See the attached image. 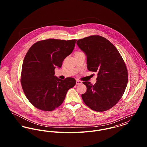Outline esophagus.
<instances>
[{"mask_svg":"<svg viewBox=\"0 0 147 147\" xmlns=\"http://www.w3.org/2000/svg\"><path fill=\"white\" fill-rule=\"evenodd\" d=\"M82 84V81L79 80H78V79L76 80V84H77V85H80V84Z\"/></svg>","mask_w":147,"mask_h":147,"instance_id":"34e87169","label":"esophagus"}]
</instances>
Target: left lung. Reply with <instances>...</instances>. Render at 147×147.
Masks as SVG:
<instances>
[{
	"mask_svg": "<svg viewBox=\"0 0 147 147\" xmlns=\"http://www.w3.org/2000/svg\"><path fill=\"white\" fill-rule=\"evenodd\" d=\"M77 43L87 56L88 69L98 73L94 85L83 82L87 90L82 95L83 100L94 111L109 110L126 90L128 76L125 62L115 46L102 36L92 35L78 40Z\"/></svg>",
	"mask_w": 147,
	"mask_h": 147,
	"instance_id": "left-lung-1",
	"label": "left lung"
}]
</instances>
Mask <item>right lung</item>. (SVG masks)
<instances>
[{
    "instance_id": "obj_1",
    "label": "right lung",
    "mask_w": 147,
    "mask_h": 147,
    "mask_svg": "<svg viewBox=\"0 0 147 147\" xmlns=\"http://www.w3.org/2000/svg\"><path fill=\"white\" fill-rule=\"evenodd\" d=\"M76 41L49 38L36 42L28 49L22 63L21 83L25 96L35 107L54 110L76 84L73 78L62 80L55 76L56 67H62Z\"/></svg>"
}]
</instances>
